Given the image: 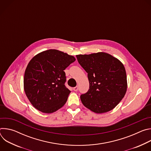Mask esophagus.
<instances>
[{
    "mask_svg": "<svg viewBox=\"0 0 151 151\" xmlns=\"http://www.w3.org/2000/svg\"><path fill=\"white\" fill-rule=\"evenodd\" d=\"M73 90H74L75 91H77L78 90V86H76V87H75L73 88Z\"/></svg>",
    "mask_w": 151,
    "mask_h": 151,
    "instance_id": "34e87169",
    "label": "esophagus"
}]
</instances>
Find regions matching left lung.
I'll return each mask as SVG.
<instances>
[{"label":"left lung","instance_id":"left-lung-1","mask_svg":"<svg viewBox=\"0 0 151 151\" xmlns=\"http://www.w3.org/2000/svg\"><path fill=\"white\" fill-rule=\"evenodd\" d=\"M78 63L88 73L90 88L81 96L82 104L96 114L109 112L118 104L127 88L123 64L108 53L76 55Z\"/></svg>","mask_w":151,"mask_h":151}]
</instances>
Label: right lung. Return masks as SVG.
Masks as SVG:
<instances>
[{"label":"right lung","instance_id":"1","mask_svg":"<svg viewBox=\"0 0 151 151\" xmlns=\"http://www.w3.org/2000/svg\"><path fill=\"white\" fill-rule=\"evenodd\" d=\"M75 58L57 50L42 51L29 61L24 77V90L34 107L45 114L53 113L68 100L70 91L64 85L66 68Z\"/></svg>","mask_w":151,"mask_h":151}]
</instances>
